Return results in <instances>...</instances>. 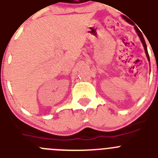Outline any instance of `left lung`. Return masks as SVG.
<instances>
[{
	"mask_svg": "<svg viewBox=\"0 0 158 158\" xmlns=\"http://www.w3.org/2000/svg\"><path fill=\"white\" fill-rule=\"evenodd\" d=\"M123 19H126V21H127V19H126V16H123ZM135 31H136V32H137V34H138V36H139V38H140V40H141V42H142L143 45V47H144V50H145V52H146V54H147V58H148V60H149V61H150V57H149L148 52H147V44H146L145 40H144V38H143V34H142V33H141V32H140V31H139V29H138V28H137L136 26H135Z\"/></svg>",
	"mask_w": 158,
	"mask_h": 158,
	"instance_id": "1",
	"label": "left lung"
}]
</instances>
